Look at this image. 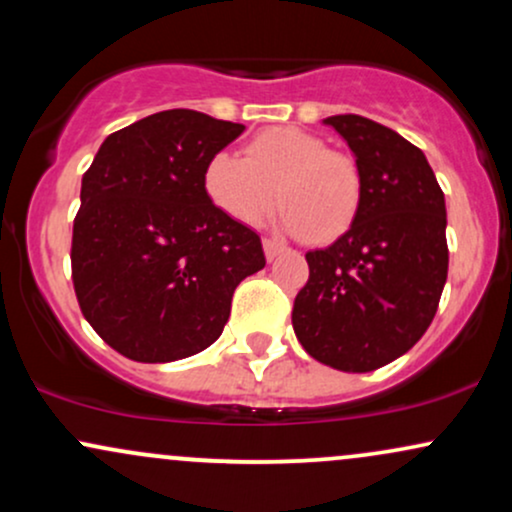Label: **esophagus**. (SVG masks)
<instances>
[{
    "mask_svg": "<svg viewBox=\"0 0 512 512\" xmlns=\"http://www.w3.org/2000/svg\"><path fill=\"white\" fill-rule=\"evenodd\" d=\"M262 248H264V257H267L269 262L276 260V257H279L281 252H284V245L276 243V240H272V238H264L262 240Z\"/></svg>",
    "mask_w": 512,
    "mask_h": 512,
    "instance_id": "esophagus-1",
    "label": "esophagus"
}]
</instances>
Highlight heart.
I'll return each mask as SVG.
<instances>
[{
  "mask_svg": "<svg viewBox=\"0 0 512 512\" xmlns=\"http://www.w3.org/2000/svg\"><path fill=\"white\" fill-rule=\"evenodd\" d=\"M204 192L240 223H257L274 204V226L313 243H330L351 228L361 209V173L351 156L330 151L296 127L260 132L245 156L219 151L204 168Z\"/></svg>",
  "mask_w": 512,
  "mask_h": 512,
  "instance_id": "obj_1",
  "label": "heart"
}]
</instances>
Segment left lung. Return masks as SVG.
<instances>
[{
  "label": "left lung",
  "mask_w": 512,
  "mask_h": 512,
  "mask_svg": "<svg viewBox=\"0 0 512 512\" xmlns=\"http://www.w3.org/2000/svg\"><path fill=\"white\" fill-rule=\"evenodd\" d=\"M361 173V209L330 248L305 255L310 279L293 332L315 361L368 373L419 342L448 279L445 197L424 151L361 115L325 117Z\"/></svg>",
  "instance_id": "1"
}]
</instances>
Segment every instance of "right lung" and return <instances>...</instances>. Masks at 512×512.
<instances>
[{
  "instance_id": "right-lung-1",
  "label": "right lung",
  "mask_w": 512,
  "mask_h": 512,
  "mask_svg": "<svg viewBox=\"0 0 512 512\" xmlns=\"http://www.w3.org/2000/svg\"><path fill=\"white\" fill-rule=\"evenodd\" d=\"M245 125L163 110L101 144L81 180L72 276L81 313L122 356L170 363L221 337L262 240L204 192L211 156Z\"/></svg>"
}]
</instances>
